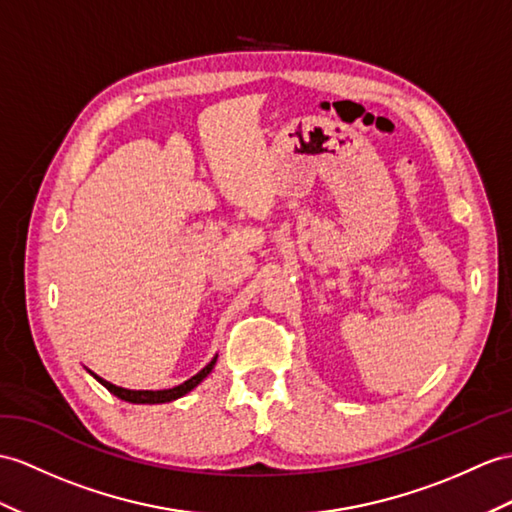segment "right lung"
<instances>
[{
    "mask_svg": "<svg viewBox=\"0 0 512 512\" xmlns=\"http://www.w3.org/2000/svg\"><path fill=\"white\" fill-rule=\"evenodd\" d=\"M215 363H217V356L210 360V363L202 371L195 373L193 378H189V380L178 384V386H173V389H162V391H132V389H123V386H117V384H112V382H108L104 378H99L97 373H93L91 369H86V371H89L99 384L106 386V389L112 395H117L119 400H123V402H130V404H167V402H173V400H180V397H184L186 393H191L199 382H202L204 378H208V373L213 371Z\"/></svg>",
    "mask_w": 512,
    "mask_h": 512,
    "instance_id": "1",
    "label": "right lung"
}]
</instances>
